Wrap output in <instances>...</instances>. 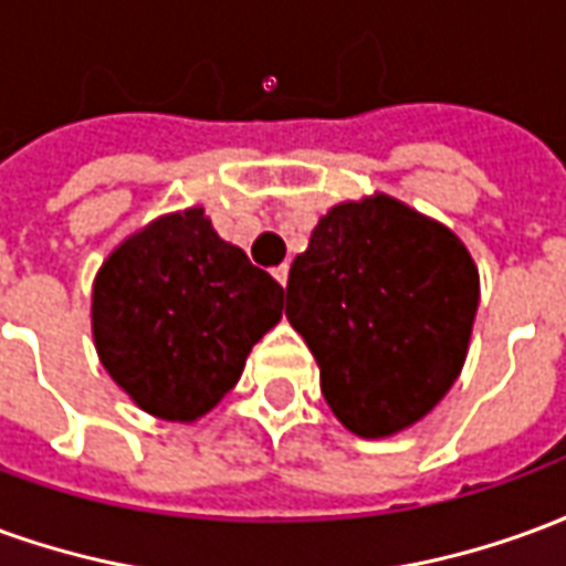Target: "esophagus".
<instances>
[{
  "instance_id": "34e87169",
  "label": "esophagus",
  "mask_w": 566,
  "mask_h": 566,
  "mask_svg": "<svg viewBox=\"0 0 566 566\" xmlns=\"http://www.w3.org/2000/svg\"><path fill=\"white\" fill-rule=\"evenodd\" d=\"M287 272H291V270H287V263H282L279 270H272V275H275V282L282 284V287H284V284H287Z\"/></svg>"
}]
</instances>
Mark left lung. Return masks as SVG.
I'll return each instance as SVG.
<instances>
[{
	"label": "left lung",
	"instance_id": "1",
	"mask_svg": "<svg viewBox=\"0 0 566 566\" xmlns=\"http://www.w3.org/2000/svg\"><path fill=\"white\" fill-rule=\"evenodd\" d=\"M479 272L461 239L388 197L331 209L287 275V318L352 433L391 437L446 397L467 357Z\"/></svg>",
	"mask_w": 566,
	"mask_h": 566
}]
</instances>
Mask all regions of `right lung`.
Here are the masks:
<instances>
[{
    "label": "right lung",
    "instance_id": "add662e5",
    "mask_svg": "<svg viewBox=\"0 0 566 566\" xmlns=\"http://www.w3.org/2000/svg\"><path fill=\"white\" fill-rule=\"evenodd\" d=\"M284 287L202 209L127 239L93 284V339L108 376L166 421H193L230 394L251 345L279 324Z\"/></svg>",
    "mask_w": 566,
    "mask_h": 566
}]
</instances>
